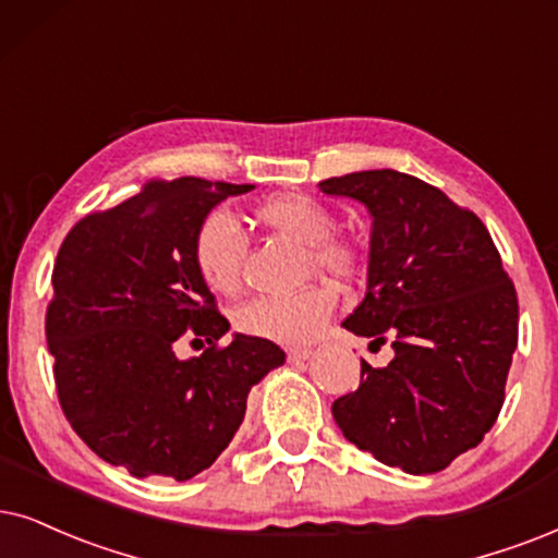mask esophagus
Wrapping results in <instances>:
<instances>
[{"instance_id": "34e87169", "label": "esophagus", "mask_w": 558, "mask_h": 558, "mask_svg": "<svg viewBox=\"0 0 558 558\" xmlns=\"http://www.w3.org/2000/svg\"><path fill=\"white\" fill-rule=\"evenodd\" d=\"M312 357V348H291L288 350V361H308Z\"/></svg>"}]
</instances>
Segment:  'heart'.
<instances>
[{
  "label": "heart",
  "instance_id": "obj_1",
  "mask_svg": "<svg viewBox=\"0 0 558 558\" xmlns=\"http://www.w3.org/2000/svg\"><path fill=\"white\" fill-rule=\"evenodd\" d=\"M255 218L275 234L293 239L308 252L306 265L337 280L355 278L361 270V252L348 239L335 236V218L329 208L312 195L280 193L265 197ZM246 234L242 223L229 214L206 218L195 236V267L203 283L214 293L234 295L242 286ZM337 306L335 288L314 283L299 293L265 295L246 301L234 322L250 337L280 344H299L316 337Z\"/></svg>",
  "mask_w": 558,
  "mask_h": 558
}]
</instances>
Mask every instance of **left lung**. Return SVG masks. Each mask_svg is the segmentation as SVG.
<instances>
[{
  "label": "left lung",
  "instance_id": "1",
  "mask_svg": "<svg viewBox=\"0 0 558 558\" xmlns=\"http://www.w3.org/2000/svg\"><path fill=\"white\" fill-rule=\"evenodd\" d=\"M371 214L365 299L342 327L391 342L386 368L331 404L352 446L425 476L484 440L518 348V295L489 231L446 193L397 169L319 182Z\"/></svg>",
  "mask_w": 558,
  "mask_h": 558
}]
</instances>
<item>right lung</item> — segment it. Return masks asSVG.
Listing matches in <instances>:
<instances>
[{
    "label": "right lung",
    "mask_w": 558,
    "mask_h": 558,
    "mask_svg": "<svg viewBox=\"0 0 558 558\" xmlns=\"http://www.w3.org/2000/svg\"><path fill=\"white\" fill-rule=\"evenodd\" d=\"M255 185L201 178L149 182L84 216L53 265L46 340L59 401L74 433L131 476L187 482L208 469L246 412L252 386L286 363L270 340L234 335L195 267L210 210ZM211 348L178 359L180 336Z\"/></svg>",
    "instance_id": "add662e5"
}]
</instances>
